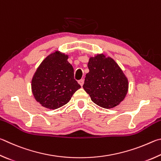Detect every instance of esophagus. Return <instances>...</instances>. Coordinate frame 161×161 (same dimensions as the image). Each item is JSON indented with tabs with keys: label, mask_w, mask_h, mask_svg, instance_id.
Returning <instances> with one entry per match:
<instances>
[{
	"label": "esophagus",
	"mask_w": 161,
	"mask_h": 161,
	"mask_svg": "<svg viewBox=\"0 0 161 161\" xmlns=\"http://www.w3.org/2000/svg\"><path fill=\"white\" fill-rule=\"evenodd\" d=\"M78 83L80 84L81 86H83V83H84V80H83V79H80V80H78Z\"/></svg>",
	"instance_id": "34e87169"
}]
</instances>
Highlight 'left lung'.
<instances>
[{
    "mask_svg": "<svg viewBox=\"0 0 161 161\" xmlns=\"http://www.w3.org/2000/svg\"><path fill=\"white\" fill-rule=\"evenodd\" d=\"M88 67L83 88L92 102L105 109L119 105L129 88L128 79L119 65L109 56L99 53L90 57Z\"/></svg>",
    "mask_w": 161,
    "mask_h": 161,
    "instance_id": "1",
    "label": "left lung"
}]
</instances>
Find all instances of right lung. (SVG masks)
Returning a JSON list of instances; mask_svg holds the SVG:
<instances>
[{
    "label": "right lung",
    "mask_w": 161,
    "mask_h": 161,
    "mask_svg": "<svg viewBox=\"0 0 161 161\" xmlns=\"http://www.w3.org/2000/svg\"><path fill=\"white\" fill-rule=\"evenodd\" d=\"M69 56L59 51L47 56L36 69L32 79V92L36 102L55 109L66 105L80 88L74 79Z\"/></svg>",
    "instance_id": "1"
}]
</instances>
